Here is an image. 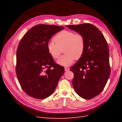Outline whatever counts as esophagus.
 <instances>
[{
	"instance_id": "1",
	"label": "esophagus",
	"mask_w": 122,
	"mask_h": 122,
	"mask_svg": "<svg viewBox=\"0 0 122 122\" xmlns=\"http://www.w3.org/2000/svg\"><path fill=\"white\" fill-rule=\"evenodd\" d=\"M69 70V68L67 67H65V71H68Z\"/></svg>"
}]
</instances>
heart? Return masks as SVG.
I'll list each match as a JSON object with an SVG mask.
<instances>
[{
  "instance_id": "obj_1",
  "label": "heart",
  "mask_w": 122,
  "mask_h": 122,
  "mask_svg": "<svg viewBox=\"0 0 122 122\" xmlns=\"http://www.w3.org/2000/svg\"><path fill=\"white\" fill-rule=\"evenodd\" d=\"M54 40L55 43L49 41L47 43V50L50 56L56 59L60 57L62 50H64L65 54L57 61V63L61 66L71 65L74 59H79L84 53L85 41L81 34L63 30L56 35Z\"/></svg>"
}]
</instances>
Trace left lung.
<instances>
[{"instance_id":"left-lung-1","label":"left lung","mask_w":122,"mask_h":122,"mask_svg":"<svg viewBox=\"0 0 122 122\" xmlns=\"http://www.w3.org/2000/svg\"><path fill=\"white\" fill-rule=\"evenodd\" d=\"M66 26L81 34L85 41L83 55L71 68L74 73L73 88L81 97L93 98L102 91L110 75L107 41L100 30L90 24Z\"/></svg>"}]
</instances>
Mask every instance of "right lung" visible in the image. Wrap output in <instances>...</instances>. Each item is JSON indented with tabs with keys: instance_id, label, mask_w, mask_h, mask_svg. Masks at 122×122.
Listing matches in <instances>:
<instances>
[{
	"instance_id": "1",
	"label": "right lung",
	"mask_w": 122,
	"mask_h": 122,
	"mask_svg": "<svg viewBox=\"0 0 122 122\" xmlns=\"http://www.w3.org/2000/svg\"><path fill=\"white\" fill-rule=\"evenodd\" d=\"M64 28L38 25L21 40L16 53V73L22 89L29 96L44 99L55 91L65 69L55 62L47 45L54 35Z\"/></svg>"
}]
</instances>
